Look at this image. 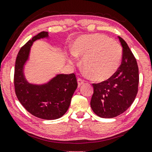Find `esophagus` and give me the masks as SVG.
Masks as SVG:
<instances>
[{
	"instance_id": "esophagus-1",
	"label": "esophagus",
	"mask_w": 152,
	"mask_h": 152,
	"mask_svg": "<svg viewBox=\"0 0 152 152\" xmlns=\"http://www.w3.org/2000/svg\"><path fill=\"white\" fill-rule=\"evenodd\" d=\"M77 83H78V87H80V86H82V85L84 84V80H82V79H80V78H78Z\"/></svg>"
}]
</instances>
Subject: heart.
<instances>
[{
    "label": "heart",
    "mask_w": 152,
    "mask_h": 152,
    "mask_svg": "<svg viewBox=\"0 0 152 152\" xmlns=\"http://www.w3.org/2000/svg\"><path fill=\"white\" fill-rule=\"evenodd\" d=\"M75 56L83 57V66L95 81L112 77L119 69L123 51L121 45L102 34H93L79 38L72 47ZM70 62L73 61L70 59Z\"/></svg>",
    "instance_id": "b5f03b06"
}]
</instances>
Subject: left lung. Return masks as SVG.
Returning a JSON list of instances; mask_svg holds the SVG:
<instances>
[{
    "label": "left lung",
    "mask_w": 152,
    "mask_h": 152,
    "mask_svg": "<svg viewBox=\"0 0 152 152\" xmlns=\"http://www.w3.org/2000/svg\"><path fill=\"white\" fill-rule=\"evenodd\" d=\"M123 51L122 63L109 80L93 84L91 107L97 115L112 118L120 115L132 104L138 89L139 73L136 58L123 39L118 37Z\"/></svg>",
    "instance_id": "8db88e82"
}]
</instances>
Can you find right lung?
<instances>
[{
    "label": "right lung",
    "mask_w": 152,
    "mask_h": 152,
    "mask_svg": "<svg viewBox=\"0 0 152 152\" xmlns=\"http://www.w3.org/2000/svg\"><path fill=\"white\" fill-rule=\"evenodd\" d=\"M48 37V32H41L20 49L16 59L14 82L16 97L29 113L41 119L55 120L63 116L69 108L77 88L75 75L59 74L46 84L37 85L29 83L23 72L32 43Z\"/></svg>",
    "instance_id": "add662e5"
}]
</instances>
